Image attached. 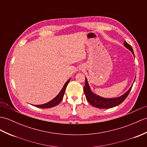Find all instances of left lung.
<instances>
[{
  "instance_id": "obj_1",
  "label": "left lung",
  "mask_w": 147,
  "mask_h": 147,
  "mask_svg": "<svg viewBox=\"0 0 147 147\" xmlns=\"http://www.w3.org/2000/svg\"><path fill=\"white\" fill-rule=\"evenodd\" d=\"M124 46L125 47H127V48L130 51H131V53H133V54H134V56L135 57L134 51H133L131 46L126 41H124ZM134 83L132 84L131 86L129 88V89L126 92L125 94L121 95V96L114 98H103L98 96V95L93 93V92L91 91V88L89 86V84L88 83V80L86 79V78H85V85L84 87V93L85 96H86L87 101L91 105L98 108H103V109L111 108L121 104L122 102L126 98H127L128 94L129 93V92H130L131 90V88L133 86Z\"/></svg>"
}]
</instances>
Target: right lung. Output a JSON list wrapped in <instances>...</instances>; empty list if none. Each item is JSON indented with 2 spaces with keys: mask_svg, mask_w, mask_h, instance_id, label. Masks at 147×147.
<instances>
[{
  "mask_svg": "<svg viewBox=\"0 0 147 147\" xmlns=\"http://www.w3.org/2000/svg\"><path fill=\"white\" fill-rule=\"evenodd\" d=\"M69 81H70V79H69L66 82V83L64 84V86L63 87L62 90H61V91L59 92V94H58L57 96L54 99H53L52 100L49 101L48 103H45V104L35 105V107H37V108H52V107H55V106L57 105L58 104H59L60 102L62 101V100H63L64 94V92H65L66 88L67 87V85L68 83H69Z\"/></svg>",
  "mask_w": 147,
  "mask_h": 147,
  "instance_id": "obj_1",
  "label": "right lung"
}]
</instances>
